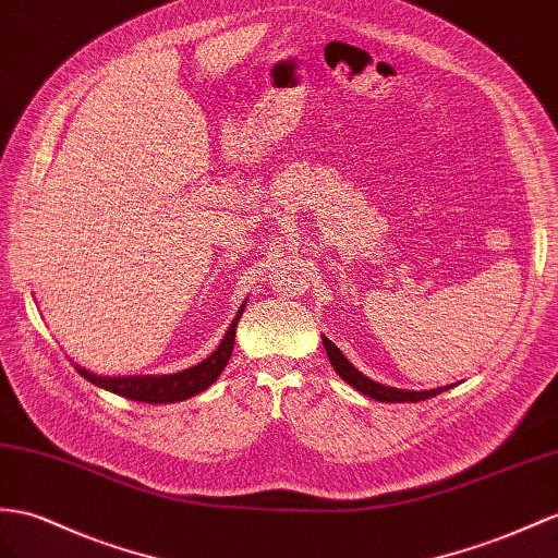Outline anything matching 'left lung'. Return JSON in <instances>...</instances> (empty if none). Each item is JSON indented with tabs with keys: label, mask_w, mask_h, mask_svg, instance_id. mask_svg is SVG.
<instances>
[{
	"label": "left lung",
	"mask_w": 558,
	"mask_h": 558,
	"mask_svg": "<svg viewBox=\"0 0 558 558\" xmlns=\"http://www.w3.org/2000/svg\"><path fill=\"white\" fill-rule=\"evenodd\" d=\"M323 347L327 351V359H330V363L335 367V373L344 379L349 387L361 391L363 396L375 398V401H379V403H420V401H426V398H434V396L454 387V384H448V387H438V389H428V391H408V389L384 387V384L365 377L359 367H353V363L347 359V355L341 353L325 335H323Z\"/></svg>",
	"instance_id": "8db88e82"
}]
</instances>
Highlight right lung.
<instances>
[{
    "label": "right lung",
    "instance_id": "1",
    "mask_svg": "<svg viewBox=\"0 0 558 558\" xmlns=\"http://www.w3.org/2000/svg\"><path fill=\"white\" fill-rule=\"evenodd\" d=\"M245 304L238 308L235 318L228 327L221 344L217 347L211 355H207L205 361H199L197 365L189 367V369H181V373L174 375H132V377H106V375H96L89 373V369H84L82 365L75 363L77 373L96 384V387H101L110 393H118L130 398V401H138V403H179L185 401V398L203 393L205 389H209L214 381L219 379V375L223 373L226 363L231 361V353H233V344H235V327L238 320L242 316V311H245Z\"/></svg>",
    "mask_w": 558,
    "mask_h": 558
}]
</instances>
